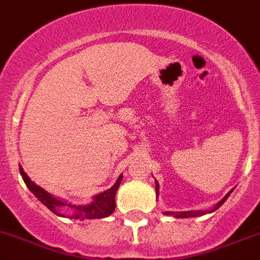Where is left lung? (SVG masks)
<instances>
[{
	"instance_id": "1",
	"label": "left lung",
	"mask_w": 260,
	"mask_h": 260,
	"mask_svg": "<svg viewBox=\"0 0 260 260\" xmlns=\"http://www.w3.org/2000/svg\"><path fill=\"white\" fill-rule=\"evenodd\" d=\"M155 191H156V197H158V191H159V184H158V182L155 181ZM231 192H233V190H231L230 192H227L226 194V197H224V198L222 199V201H220L219 203H218V205L215 206V207H214V209L211 210V211H214V210H216V209H219L220 206L223 205V203H224V201H226L227 198H229V195L231 194ZM165 214H166V215H174L175 216V218H188V216H197V215H202V212H194V211H184V212H173V211H167V212H165Z\"/></svg>"
}]
</instances>
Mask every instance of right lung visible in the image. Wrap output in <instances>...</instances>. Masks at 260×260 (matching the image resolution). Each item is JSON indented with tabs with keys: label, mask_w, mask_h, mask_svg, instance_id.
<instances>
[{
	"label": "right lung",
	"mask_w": 260,
	"mask_h": 260,
	"mask_svg": "<svg viewBox=\"0 0 260 260\" xmlns=\"http://www.w3.org/2000/svg\"><path fill=\"white\" fill-rule=\"evenodd\" d=\"M19 173L22 175L23 182L26 183L27 188L30 191L36 195V198H38L41 203H44L51 212H54L59 216H66L62 211V207H68L73 211V215L70 218H74V219H98V218H106V216L111 215L115 210V194H117V190L119 187L122 181V175L117 179V182L114 183L113 187H110L106 191L101 192V194L95 195L93 199V202L90 205L85 206H76L70 205V203H66L65 201H61V199L55 198L53 195H50L49 192H46L44 188H41L40 186L34 183V182L30 181V178L27 177V174L23 171V169L19 166Z\"/></svg>",
	"instance_id": "1"
}]
</instances>
